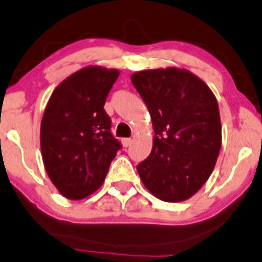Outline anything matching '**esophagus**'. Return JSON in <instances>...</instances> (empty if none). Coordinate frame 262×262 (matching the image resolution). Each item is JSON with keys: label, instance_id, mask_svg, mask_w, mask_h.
I'll return each mask as SVG.
<instances>
[{"label": "esophagus", "instance_id": "1", "mask_svg": "<svg viewBox=\"0 0 262 262\" xmlns=\"http://www.w3.org/2000/svg\"><path fill=\"white\" fill-rule=\"evenodd\" d=\"M132 143V140L131 139H123L122 140V146L123 147H128V146H131Z\"/></svg>", "mask_w": 262, "mask_h": 262}]
</instances>
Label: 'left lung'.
Instances as JSON below:
<instances>
[{
	"mask_svg": "<svg viewBox=\"0 0 262 262\" xmlns=\"http://www.w3.org/2000/svg\"><path fill=\"white\" fill-rule=\"evenodd\" d=\"M131 82L147 106L155 131L150 156L137 166L145 187L166 202L190 199L207 181L221 148L217 100L185 69L143 70Z\"/></svg>",
	"mask_w": 262,
	"mask_h": 262,
	"instance_id": "obj_1",
	"label": "left lung"
}]
</instances>
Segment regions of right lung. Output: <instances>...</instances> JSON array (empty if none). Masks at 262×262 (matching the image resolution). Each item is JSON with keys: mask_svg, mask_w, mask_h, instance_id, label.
Instances as JSON below:
<instances>
[{"mask_svg": "<svg viewBox=\"0 0 262 262\" xmlns=\"http://www.w3.org/2000/svg\"><path fill=\"white\" fill-rule=\"evenodd\" d=\"M120 71L87 66L55 89L41 121L42 160L60 193L81 200L101 187L121 148L103 110Z\"/></svg>", "mask_w": 262, "mask_h": 262, "instance_id": "add662e5", "label": "right lung"}]
</instances>
